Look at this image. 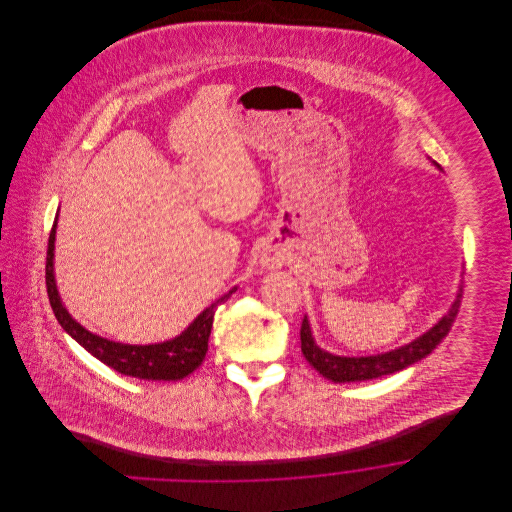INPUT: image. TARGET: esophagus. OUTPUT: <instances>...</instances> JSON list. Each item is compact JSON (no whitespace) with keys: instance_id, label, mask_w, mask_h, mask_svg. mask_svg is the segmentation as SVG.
Returning <instances> with one entry per match:
<instances>
[{"instance_id":"34e87169","label":"esophagus","mask_w":512,"mask_h":512,"mask_svg":"<svg viewBox=\"0 0 512 512\" xmlns=\"http://www.w3.org/2000/svg\"><path fill=\"white\" fill-rule=\"evenodd\" d=\"M262 262H264V266H266V268H280V266H282V256H280V254L270 252V254H264Z\"/></svg>"}]
</instances>
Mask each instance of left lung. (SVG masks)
I'll use <instances>...</instances> for the list:
<instances>
[{
	"mask_svg": "<svg viewBox=\"0 0 512 512\" xmlns=\"http://www.w3.org/2000/svg\"><path fill=\"white\" fill-rule=\"evenodd\" d=\"M461 297H463V288H459L457 299L453 301L447 315L428 333H424L422 337H418L416 341H412L406 347H400L396 351L376 355V357H335L327 351H321L315 345L313 337H311V329H309L307 319H303L301 329H299L301 353H303L305 361L313 366L319 374H323L325 378H329L333 382H339V384L341 382H361V380L380 378L384 374H394V372H398L406 366L414 365V363L426 359L438 347L439 343L447 337V333L451 331V325H453V321L459 313Z\"/></svg>",
	"mask_w": 512,
	"mask_h": 512,
	"instance_id": "1",
	"label": "left lung"
}]
</instances>
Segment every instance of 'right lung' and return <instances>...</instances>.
I'll return each mask as SVG.
<instances>
[{
	"instance_id": "right-lung-1",
	"label": "right lung",
	"mask_w": 512,
	"mask_h": 512,
	"mask_svg": "<svg viewBox=\"0 0 512 512\" xmlns=\"http://www.w3.org/2000/svg\"><path fill=\"white\" fill-rule=\"evenodd\" d=\"M53 250H55V224L49 234L47 266H45L49 301L61 327L92 357H96L100 363L114 368L120 374L142 378V380H181L201 366L209 351V337H211L215 311L220 303H224L232 293L236 292V288H232L215 303H211V307H207L179 337L165 343H157V345H122V343H114L88 333L63 307V301L55 286V276H53Z\"/></svg>"
}]
</instances>
